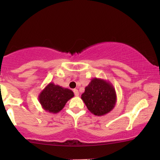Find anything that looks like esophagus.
I'll list each match as a JSON object with an SVG mask.
<instances>
[{
	"label": "esophagus",
	"mask_w": 160,
	"mask_h": 160,
	"mask_svg": "<svg viewBox=\"0 0 160 160\" xmlns=\"http://www.w3.org/2000/svg\"><path fill=\"white\" fill-rule=\"evenodd\" d=\"M74 95H76V96H78V95H79V92H78V89H74Z\"/></svg>",
	"instance_id": "34e87169"
}]
</instances>
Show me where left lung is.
<instances>
[{
    "label": "left lung",
    "instance_id": "left-lung-1",
    "mask_svg": "<svg viewBox=\"0 0 160 160\" xmlns=\"http://www.w3.org/2000/svg\"><path fill=\"white\" fill-rule=\"evenodd\" d=\"M81 98L92 114L104 116L114 108L117 94L111 82L94 78L86 86Z\"/></svg>",
    "mask_w": 160,
    "mask_h": 160
}]
</instances>
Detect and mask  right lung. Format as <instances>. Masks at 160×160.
Listing matches in <instances>:
<instances>
[{
    "label": "right lung",
    "instance_id": "add662e5",
    "mask_svg": "<svg viewBox=\"0 0 160 160\" xmlns=\"http://www.w3.org/2000/svg\"><path fill=\"white\" fill-rule=\"evenodd\" d=\"M74 96L71 89L49 82L38 95V100L46 111L57 113L63 109L68 101Z\"/></svg>",
    "mask_w": 160,
    "mask_h": 160
}]
</instances>
